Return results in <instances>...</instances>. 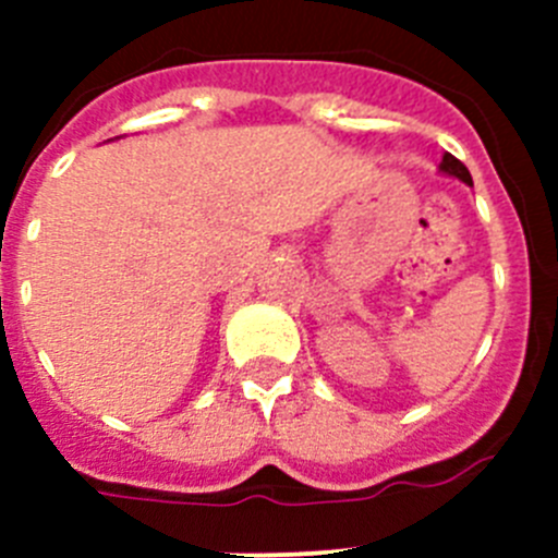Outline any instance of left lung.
<instances>
[{
    "instance_id": "1",
    "label": "left lung",
    "mask_w": 558,
    "mask_h": 558,
    "mask_svg": "<svg viewBox=\"0 0 558 558\" xmlns=\"http://www.w3.org/2000/svg\"><path fill=\"white\" fill-rule=\"evenodd\" d=\"M441 172H447V175H456V179H461L463 184H470L472 186V175L470 170L461 165V161L452 156V153H445V159H441Z\"/></svg>"
}]
</instances>
